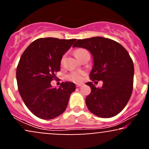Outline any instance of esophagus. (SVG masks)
Returning a JSON list of instances; mask_svg holds the SVG:
<instances>
[{"label":"esophagus","instance_id":"obj_1","mask_svg":"<svg viewBox=\"0 0 149 149\" xmlns=\"http://www.w3.org/2000/svg\"><path fill=\"white\" fill-rule=\"evenodd\" d=\"M82 85H83V84H76V86H77V87H81V86Z\"/></svg>","mask_w":149,"mask_h":149}]
</instances>
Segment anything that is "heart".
I'll return each mask as SVG.
<instances>
[{
  "mask_svg": "<svg viewBox=\"0 0 149 149\" xmlns=\"http://www.w3.org/2000/svg\"><path fill=\"white\" fill-rule=\"evenodd\" d=\"M88 51L85 49H77L76 51H75V55L77 56V57L79 58L81 54H83L84 53L87 52ZM61 63H63V57L61 59ZM84 75V72L81 71H76V72H72L70 74L68 75V79L70 80L73 81L75 82H79L81 81L82 79H83V77Z\"/></svg>",
  "mask_w": 149,
  "mask_h": 149,
  "instance_id": "b5f03b06",
  "label": "heart"
}]
</instances>
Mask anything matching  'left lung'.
<instances>
[{
	"mask_svg": "<svg viewBox=\"0 0 149 149\" xmlns=\"http://www.w3.org/2000/svg\"><path fill=\"white\" fill-rule=\"evenodd\" d=\"M72 47L90 51L94 63L91 79L103 81L102 88H96L92 82L86 84L91 88L86 98L88 110L103 118L117 115L127 104L133 91L134 65L127 50L117 42L101 36L79 39Z\"/></svg>",
	"mask_w": 149,
	"mask_h": 149,
	"instance_id": "8db88e82",
	"label": "left lung"
}]
</instances>
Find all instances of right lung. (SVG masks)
Here are the masks:
<instances>
[{
	"mask_svg": "<svg viewBox=\"0 0 149 149\" xmlns=\"http://www.w3.org/2000/svg\"><path fill=\"white\" fill-rule=\"evenodd\" d=\"M76 40L38 38L20 58L16 68L18 91L25 106L39 118L52 119L61 115L76 89L72 82H62L58 88L50 84L60 71L62 56Z\"/></svg>",
	"mask_w": 149,
	"mask_h": 149,
	"instance_id": "right-lung-1",
	"label": "right lung"
}]
</instances>
